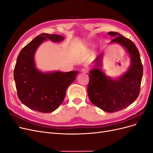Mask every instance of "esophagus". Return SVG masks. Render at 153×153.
I'll list each match as a JSON object with an SVG mask.
<instances>
[{
	"mask_svg": "<svg viewBox=\"0 0 153 153\" xmlns=\"http://www.w3.org/2000/svg\"><path fill=\"white\" fill-rule=\"evenodd\" d=\"M81 71H82V73L85 74V73H87V72H88V69H86V68H82V70H81Z\"/></svg>",
	"mask_w": 153,
	"mask_h": 153,
	"instance_id": "1",
	"label": "esophagus"
}]
</instances>
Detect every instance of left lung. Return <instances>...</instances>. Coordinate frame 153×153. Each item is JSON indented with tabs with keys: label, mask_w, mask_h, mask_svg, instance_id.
Returning <instances> with one entry per match:
<instances>
[{
	"label": "left lung",
	"mask_w": 153,
	"mask_h": 153,
	"mask_svg": "<svg viewBox=\"0 0 153 153\" xmlns=\"http://www.w3.org/2000/svg\"><path fill=\"white\" fill-rule=\"evenodd\" d=\"M115 37L111 43H117L124 47L131 58L128 70L117 80L106 76L99 69L102 54L95 60L96 68L89 71L87 93L92 104L106 112H115L130 105L138 98L143 75V66L140 53L132 41L115 32H110Z\"/></svg>",
	"instance_id": "1"
}]
</instances>
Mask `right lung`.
Returning <instances> with one entry per match:
<instances>
[{
  "label": "right lung",
  "instance_id": "right-lung-1",
  "mask_svg": "<svg viewBox=\"0 0 153 153\" xmlns=\"http://www.w3.org/2000/svg\"><path fill=\"white\" fill-rule=\"evenodd\" d=\"M48 39L59 42L62 36L43 33L22 48L14 69L18 98L27 107L39 112L56 110L64 99L68 87L75 80L78 71L42 73L36 68L34 54L39 45Z\"/></svg>",
  "mask_w": 153,
  "mask_h": 153
}]
</instances>
